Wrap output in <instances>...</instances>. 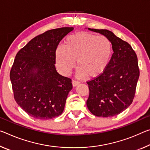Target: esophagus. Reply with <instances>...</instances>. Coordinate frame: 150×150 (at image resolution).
Segmentation results:
<instances>
[{
	"label": "esophagus",
	"instance_id": "esophagus-1",
	"mask_svg": "<svg viewBox=\"0 0 150 150\" xmlns=\"http://www.w3.org/2000/svg\"><path fill=\"white\" fill-rule=\"evenodd\" d=\"M72 84H73V86H77V85H79V82L78 81H76V80H73L72 81Z\"/></svg>",
	"mask_w": 150,
	"mask_h": 150
}]
</instances>
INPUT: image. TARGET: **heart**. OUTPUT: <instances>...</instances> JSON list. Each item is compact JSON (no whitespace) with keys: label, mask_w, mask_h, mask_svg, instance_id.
I'll return each instance as SVG.
<instances>
[{"label":"heart","mask_w":150,"mask_h":150,"mask_svg":"<svg viewBox=\"0 0 150 150\" xmlns=\"http://www.w3.org/2000/svg\"><path fill=\"white\" fill-rule=\"evenodd\" d=\"M112 51V45L107 37L87 32L77 33L66 38L65 46L57 47L56 65L63 75H68L77 60L78 77H96L108 68Z\"/></svg>","instance_id":"b5f03b06"}]
</instances>
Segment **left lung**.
<instances>
[{
  "label": "left lung",
  "instance_id": "left-lung-1",
  "mask_svg": "<svg viewBox=\"0 0 150 150\" xmlns=\"http://www.w3.org/2000/svg\"><path fill=\"white\" fill-rule=\"evenodd\" d=\"M88 29L103 35L112 44L113 53L101 75L87 81V106L97 117H112L126 109L134 98L139 77L137 54L126 41L106 29Z\"/></svg>",
  "mask_w": 150,
  "mask_h": 150
}]
</instances>
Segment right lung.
<instances>
[{"label":"right lung","instance_id":"add662e5","mask_svg":"<svg viewBox=\"0 0 150 150\" xmlns=\"http://www.w3.org/2000/svg\"><path fill=\"white\" fill-rule=\"evenodd\" d=\"M73 27L49 30L37 35L16 54L10 71L14 98L28 115L49 120L63 113L72 89L71 79L57 72L56 49Z\"/></svg>","mask_w":150,"mask_h":150}]
</instances>
